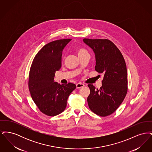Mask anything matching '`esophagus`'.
<instances>
[{
    "mask_svg": "<svg viewBox=\"0 0 152 152\" xmlns=\"http://www.w3.org/2000/svg\"><path fill=\"white\" fill-rule=\"evenodd\" d=\"M83 87H84V84H82V83H77V84H76V88H78V89Z\"/></svg>",
    "mask_w": 152,
    "mask_h": 152,
    "instance_id": "1",
    "label": "esophagus"
}]
</instances>
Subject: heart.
I'll use <instances>...</instances> for the list:
<instances>
[{
  "label": "heart",
  "instance_id": "obj_1",
  "mask_svg": "<svg viewBox=\"0 0 152 152\" xmlns=\"http://www.w3.org/2000/svg\"><path fill=\"white\" fill-rule=\"evenodd\" d=\"M76 52H77V53L79 57L81 56H83V55H86V54H88V51H87L86 49L82 48H78V49L77 50Z\"/></svg>",
  "mask_w": 152,
  "mask_h": 152
}]
</instances>
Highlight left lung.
<instances>
[{"mask_svg": "<svg viewBox=\"0 0 152 152\" xmlns=\"http://www.w3.org/2000/svg\"><path fill=\"white\" fill-rule=\"evenodd\" d=\"M95 54V70L104 74L102 86L96 89L88 84V106L95 114L105 117L112 114L124 100L128 91V74L123 55L108 39H84Z\"/></svg>", "mask_w": 152, "mask_h": 152, "instance_id": "8db88e82", "label": "left lung"}]
</instances>
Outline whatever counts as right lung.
Masks as SVG:
<instances>
[{
  "label": "right lung",
  "mask_w": 152,
  "mask_h": 152,
  "mask_svg": "<svg viewBox=\"0 0 152 152\" xmlns=\"http://www.w3.org/2000/svg\"><path fill=\"white\" fill-rule=\"evenodd\" d=\"M71 40L60 39L45 44L36 54L30 68L31 96L39 110L47 116L62 113L69 94L76 88L71 83L61 85L54 81L55 72L61 66L63 50Z\"/></svg>",
  "instance_id": "add662e5"
}]
</instances>
